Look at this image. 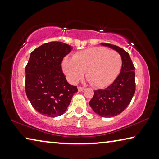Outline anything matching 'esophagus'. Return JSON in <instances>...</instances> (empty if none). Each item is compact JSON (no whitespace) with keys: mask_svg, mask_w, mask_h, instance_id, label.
<instances>
[{"mask_svg":"<svg viewBox=\"0 0 159 159\" xmlns=\"http://www.w3.org/2000/svg\"><path fill=\"white\" fill-rule=\"evenodd\" d=\"M84 90V87H81V86H79V87H78V90H79V92L82 91V90Z\"/></svg>","mask_w":159,"mask_h":159,"instance_id":"34e87169","label":"esophagus"}]
</instances>
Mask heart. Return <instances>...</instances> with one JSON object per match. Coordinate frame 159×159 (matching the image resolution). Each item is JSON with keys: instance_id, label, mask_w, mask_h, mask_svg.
<instances>
[{"instance_id": "heart-1", "label": "heart", "mask_w": 159, "mask_h": 159, "mask_svg": "<svg viewBox=\"0 0 159 159\" xmlns=\"http://www.w3.org/2000/svg\"><path fill=\"white\" fill-rule=\"evenodd\" d=\"M122 62L119 53L104 47H93L76 53L73 58L65 57L62 69L71 84L79 81L86 71L87 79L93 86L104 88L117 77Z\"/></svg>"}]
</instances>
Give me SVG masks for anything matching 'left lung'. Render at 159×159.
I'll return each mask as SVG.
<instances>
[{"instance_id": "obj_1", "label": "left lung", "mask_w": 159, "mask_h": 159, "mask_svg": "<svg viewBox=\"0 0 159 159\" xmlns=\"http://www.w3.org/2000/svg\"><path fill=\"white\" fill-rule=\"evenodd\" d=\"M117 51L122 58V68L112 84L104 90L94 91L89 102L90 106L97 115L102 117H112L124 111L135 93V68L128 53L115 45L102 43Z\"/></svg>"}]
</instances>
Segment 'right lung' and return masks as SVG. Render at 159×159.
<instances>
[{"instance_id":"obj_1","label":"right lung","mask_w":159,"mask_h":159,"mask_svg":"<svg viewBox=\"0 0 159 159\" xmlns=\"http://www.w3.org/2000/svg\"><path fill=\"white\" fill-rule=\"evenodd\" d=\"M72 49L63 42H51L30 54L25 67V92L40 114L50 117L63 115L78 91L67 82L61 69L63 58Z\"/></svg>"}]
</instances>
